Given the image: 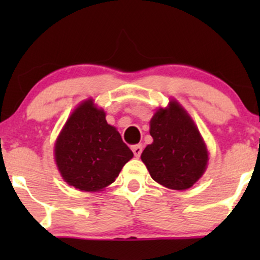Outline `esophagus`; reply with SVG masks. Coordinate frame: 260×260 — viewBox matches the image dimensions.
<instances>
[{"mask_svg": "<svg viewBox=\"0 0 260 260\" xmlns=\"http://www.w3.org/2000/svg\"><path fill=\"white\" fill-rule=\"evenodd\" d=\"M132 151H133L134 156H136V157H139V156H140V154H142V151H143V147H142V144L132 145Z\"/></svg>", "mask_w": 260, "mask_h": 260, "instance_id": "34e87169", "label": "esophagus"}]
</instances>
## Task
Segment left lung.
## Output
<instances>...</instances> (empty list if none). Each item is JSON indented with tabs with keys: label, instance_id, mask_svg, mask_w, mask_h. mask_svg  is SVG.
<instances>
[{
	"label": "left lung",
	"instance_id": "1",
	"mask_svg": "<svg viewBox=\"0 0 260 260\" xmlns=\"http://www.w3.org/2000/svg\"><path fill=\"white\" fill-rule=\"evenodd\" d=\"M153 143L142 153L151 178L170 189L184 190L204 174L208 150L198 128L177 101L157 110L150 121Z\"/></svg>",
	"mask_w": 260,
	"mask_h": 260
}]
</instances>
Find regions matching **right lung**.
<instances>
[{"label": "right lung", "mask_w": 260, "mask_h": 260, "mask_svg": "<svg viewBox=\"0 0 260 260\" xmlns=\"http://www.w3.org/2000/svg\"><path fill=\"white\" fill-rule=\"evenodd\" d=\"M132 157L121 134L91 99L74 110L55 144V160L63 180L85 192H98L115 182Z\"/></svg>", "instance_id": "right-lung-1"}]
</instances>
